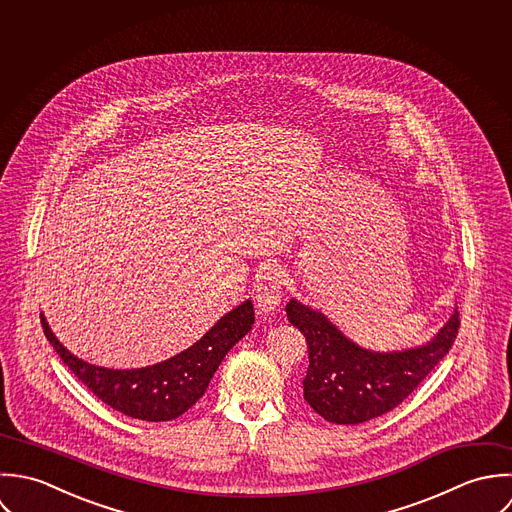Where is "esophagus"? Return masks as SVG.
<instances>
[{
	"instance_id": "1",
	"label": "esophagus",
	"mask_w": 512,
	"mask_h": 512,
	"mask_svg": "<svg viewBox=\"0 0 512 512\" xmlns=\"http://www.w3.org/2000/svg\"><path fill=\"white\" fill-rule=\"evenodd\" d=\"M285 277L287 275L275 267H269L267 273L261 277L255 289V305L261 312H273L279 308L283 299Z\"/></svg>"
}]
</instances>
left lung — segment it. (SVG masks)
I'll use <instances>...</instances> for the list:
<instances>
[{"label":"left lung","instance_id":"left-lung-1","mask_svg":"<svg viewBox=\"0 0 512 512\" xmlns=\"http://www.w3.org/2000/svg\"><path fill=\"white\" fill-rule=\"evenodd\" d=\"M287 318L308 344L303 380L308 406L336 425H356L400 406L451 350L459 312L425 344L392 352L364 348L350 340L324 312L291 299Z\"/></svg>","mask_w":512,"mask_h":512}]
</instances>
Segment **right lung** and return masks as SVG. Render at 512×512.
Returning a JSON list of instances; mask_svg holds the SVG:
<instances>
[{
    "label": "right lung",
    "instance_id": "obj_1",
    "mask_svg": "<svg viewBox=\"0 0 512 512\" xmlns=\"http://www.w3.org/2000/svg\"><path fill=\"white\" fill-rule=\"evenodd\" d=\"M253 322L255 310L247 299L180 354L146 368L114 370L69 352L41 314L45 336L69 370L106 406L142 421H170L192 408L204 396L225 354L251 330Z\"/></svg>",
    "mask_w": 512,
    "mask_h": 512
}]
</instances>
